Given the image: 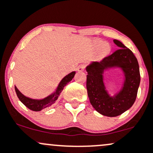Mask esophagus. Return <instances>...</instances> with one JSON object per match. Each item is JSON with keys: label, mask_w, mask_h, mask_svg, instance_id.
Segmentation results:
<instances>
[{"label": "esophagus", "mask_w": 153, "mask_h": 153, "mask_svg": "<svg viewBox=\"0 0 153 153\" xmlns=\"http://www.w3.org/2000/svg\"><path fill=\"white\" fill-rule=\"evenodd\" d=\"M85 69V65L84 64H82V65H80L78 66V71L82 72V71H83Z\"/></svg>", "instance_id": "34e87169"}]
</instances>
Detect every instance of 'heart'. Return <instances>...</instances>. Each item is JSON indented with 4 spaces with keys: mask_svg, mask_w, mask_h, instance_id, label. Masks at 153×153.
Segmentation results:
<instances>
[{
    "mask_svg": "<svg viewBox=\"0 0 153 153\" xmlns=\"http://www.w3.org/2000/svg\"><path fill=\"white\" fill-rule=\"evenodd\" d=\"M110 51V47L108 46L107 44L106 45H103V52H104V53H107V52H108Z\"/></svg>",
    "mask_w": 153,
    "mask_h": 153,
    "instance_id": "1",
    "label": "heart"
}]
</instances>
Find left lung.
Returning a JSON list of instances; mask_svg holds the SVG:
<instances>
[{
	"instance_id": "1",
	"label": "left lung",
	"mask_w": 153,
	"mask_h": 153,
	"mask_svg": "<svg viewBox=\"0 0 153 153\" xmlns=\"http://www.w3.org/2000/svg\"><path fill=\"white\" fill-rule=\"evenodd\" d=\"M114 42L120 47L100 62L88 66L86 88L93 107L102 115L114 117L122 114L134 104L140 82L139 64L133 52L119 40ZM120 66L126 73L123 90L114 98L108 96L104 88L102 73L105 68Z\"/></svg>"
}]
</instances>
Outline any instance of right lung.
<instances>
[{"instance_id":"1","label":"right lung","mask_w":153,"mask_h":153,"mask_svg":"<svg viewBox=\"0 0 153 153\" xmlns=\"http://www.w3.org/2000/svg\"><path fill=\"white\" fill-rule=\"evenodd\" d=\"M75 74V72H72L70 74L66 75V76L61 80V82H59L58 88H57V90L56 91V92L42 100H34L26 97V96H24V95L17 89V88L15 86L16 93V95L17 96H18L19 100H20V101H22L28 108H29V109H31V111H39L42 110L43 108L51 106L52 105H53L54 103H55V101H57V99H58L59 94L62 92L64 87L65 86L68 82H70V81H71L72 79L74 78Z\"/></svg>"}]
</instances>
